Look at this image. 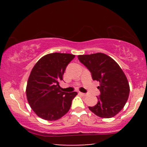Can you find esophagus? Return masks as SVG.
<instances>
[{"label": "esophagus", "instance_id": "1", "mask_svg": "<svg viewBox=\"0 0 147 147\" xmlns=\"http://www.w3.org/2000/svg\"><path fill=\"white\" fill-rule=\"evenodd\" d=\"M79 94H80V95H82V96H86V94L82 93V92H79Z\"/></svg>", "mask_w": 147, "mask_h": 147}]
</instances>
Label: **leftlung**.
I'll list each match as a JSON object with an SVG mask.
<instances>
[{
    "mask_svg": "<svg viewBox=\"0 0 147 147\" xmlns=\"http://www.w3.org/2000/svg\"><path fill=\"white\" fill-rule=\"evenodd\" d=\"M78 57L91 72L92 79L100 82L98 103L89 106V109L101 118L116 116L124 108L130 92L129 84L122 69L112 58L102 53Z\"/></svg>",
    "mask_w": 147,
    "mask_h": 147,
    "instance_id": "1",
    "label": "left lung"
}]
</instances>
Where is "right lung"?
Returning <instances> with one entry per match:
<instances>
[{
  "mask_svg": "<svg viewBox=\"0 0 147 147\" xmlns=\"http://www.w3.org/2000/svg\"><path fill=\"white\" fill-rule=\"evenodd\" d=\"M75 55L53 53L38 61L28 79L26 95L30 106L42 119L53 121L69 111L76 92H61L59 82L67 65Z\"/></svg>",
  "mask_w": 147,
  "mask_h": 147,
  "instance_id": "right-lung-1",
  "label": "right lung"
}]
</instances>
